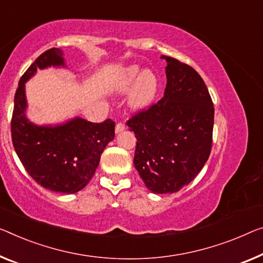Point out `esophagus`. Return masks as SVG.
Returning a JSON list of instances; mask_svg holds the SVG:
<instances>
[{"label": "esophagus", "mask_w": 263, "mask_h": 263, "mask_svg": "<svg viewBox=\"0 0 263 263\" xmlns=\"http://www.w3.org/2000/svg\"><path fill=\"white\" fill-rule=\"evenodd\" d=\"M124 128H126V126H124L122 122H119V123H116V126H115V132L121 133L122 130H124Z\"/></svg>", "instance_id": "obj_1"}]
</instances>
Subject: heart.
Instances as JSON below:
<instances>
[{
    "label": "heart",
    "mask_w": 263,
    "mask_h": 263,
    "mask_svg": "<svg viewBox=\"0 0 263 263\" xmlns=\"http://www.w3.org/2000/svg\"><path fill=\"white\" fill-rule=\"evenodd\" d=\"M129 102L135 109H145L154 103L160 89V81L152 70H142L137 66H130L121 70L114 80V88L118 91L126 92L130 89Z\"/></svg>",
    "instance_id": "heart-1"
}]
</instances>
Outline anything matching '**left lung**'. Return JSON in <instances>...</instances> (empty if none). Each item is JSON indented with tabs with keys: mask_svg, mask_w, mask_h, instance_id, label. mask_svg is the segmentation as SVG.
<instances>
[{
	"mask_svg": "<svg viewBox=\"0 0 263 263\" xmlns=\"http://www.w3.org/2000/svg\"><path fill=\"white\" fill-rule=\"evenodd\" d=\"M163 99L128 121L137 140L134 164L149 191L172 194L195 179L211 155L214 106L194 68L164 56Z\"/></svg>",
	"mask_w": 263,
	"mask_h": 263,
	"instance_id": "8db88e82",
	"label": "left lung"
}]
</instances>
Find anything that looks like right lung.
<instances>
[{
  "label": "right lung",
  "instance_id": "1",
  "mask_svg": "<svg viewBox=\"0 0 263 263\" xmlns=\"http://www.w3.org/2000/svg\"><path fill=\"white\" fill-rule=\"evenodd\" d=\"M62 51L48 49L35 60L20 79L11 116V140L20 161L36 183L51 192L72 194L94 176L101 154L115 136L110 119L95 123L75 119L63 126L39 127L24 115V82L39 69L63 66Z\"/></svg>",
  "mask_w": 263,
  "mask_h": 263
}]
</instances>
